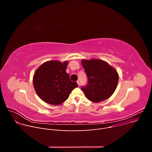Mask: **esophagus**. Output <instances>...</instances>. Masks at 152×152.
Wrapping results in <instances>:
<instances>
[{
    "mask_svg": "<svg viewBox=\"0 0 152 152\" xmlns=\"http://www.w3.org/2000/svg\"><path fill=\"white\" fill-rule=\"evenodd\" d=\"M77 85H78L79 86L80 85V83H79V80H77Z\"/></svg>",
    "mask_w": 152,
    "mask_h": 152,
    "instance_id": "1",
    "label": "esophagus"
}]
</instances>
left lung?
Instances as JSON below:
<instances>
[{"mask_svg": "<svg viewBox=\"0 0 152 152\" xmlns=\"http://www.w3.org/2000/svg\"><path fill=\"white\" fill-rule=\"evenodd\" d=\"M81 63L88 77V83L81 88L86 97L95 103L110 98L118 85V74L115 69L98 59H82Z\"/></svg>", "mask_w": 152, "mask_h": 152, "instance_id": "1", "label": "left lung"}]
</instances>
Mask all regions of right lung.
<instances>
[{"mask_svg": "<svg viewBox=\"0 0 152 152\" xmlns=\"http://www.w3.org/2000/svg\"><path fill=\"white\" fill-rule=\"evenodd\" d=\"M69 62L49 61L35 71L33 84L37 95L46 103L58 105L66 101L72 91L77 87L66 72Z\"/></svg>", "mask_w": 152, "mask_h": 152, "instance_id": "right-lung-1", "label": "right lung"}]
</instances>
